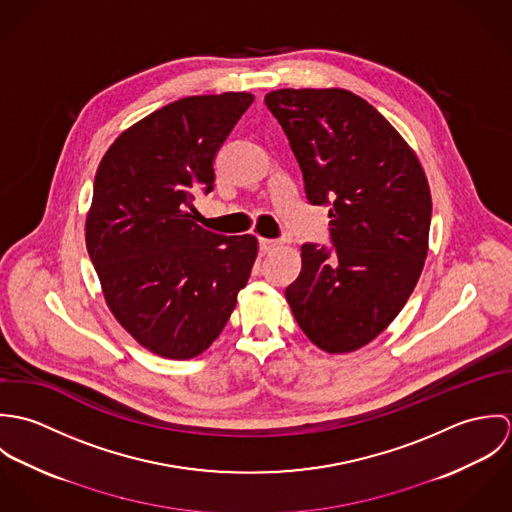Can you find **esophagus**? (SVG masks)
<instances>
[{"label": "esophagus", "instance_id": "34e87169", "mask_svg": "<svg viewBox=\"0 0 512 512\" xmlns=\"http://www.w3.org/2000/svg\"><path fill=\"white\" fill-rule=\"evenodd\" d=\"M258 242H260V250L262 252H272V250H276L282 242L280 240H276V238H258Z\"/></svg>", "mask_w": 512, "mask_h": 512}]
</instances>
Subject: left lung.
<instances>
[{"label": "left lung", "mask_w": 512, "mask_h": 512, "mask_svg": "<svg viewBox=\"0 0 512 512\" xmlns=\"http://www.w3.org/2000/svg\"><path fill=\"white\" fill-rule=\"evenodd\" d=\"M299 163L309 205L329 207L331 248L305 242L286 299L327 353H351L400 313L428 256L432 195L416 153L361 96L284 88L264 98Z\"/></svg>", "instance_id": "left-lung-1"}]
</instances>
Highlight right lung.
Masks as SVG:
<instances>
[{
    "label": "right lung",
    "mask_w": 512,
    "mask_h": 512,
    "mask_svg": "<svg viewBox=\"0 0 512 512\" xmlns=\"http://www.w3.org/2000/svg\"><path fill=\"white\" fill-rule=\"evenodd\" d=\"M252 100L224 92L171 102L98 165L86 248L114 317L159 357L209 349L250 278L258 240L205 230L189 211L213 191L215 155Z\"/></svg>",
    "instance_id": "obj_1"
}]
</instances>
